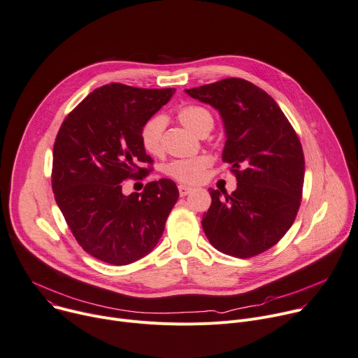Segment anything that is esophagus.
<instances>
[{"label":"esophagus","instance_id":"obj_1","mask_svg":"<svg viewBox=\"0 0 358 358\" xmlns=\"http://www.w3.org/2000/svg\"><path fill=\"white\" fill-rule=\"evenodd\" d=\"M192 191V188L191 187H188V185H178V192H180V196L181 197H185V196H188V194Z\"/></svg>","mask_w":358,"mask_h":358}]
</instances>
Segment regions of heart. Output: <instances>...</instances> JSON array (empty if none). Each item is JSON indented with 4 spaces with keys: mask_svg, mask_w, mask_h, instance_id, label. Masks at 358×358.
<instances>
[{
    "mask_svg": "<svg viewBox=\"0 0 358 358\" xmlns=\"http://www.w3.org/2000/svg\"><path fill=\"white\" fill-rule=\"evenodd\" d=\"M178 121L192 134L201 136L206 131H210L214 125L211 113L201 106H184L177 111ZM164 120L161 117H152L147 120L140 129V141L145 152L150 155L158 157L162 154V131H164ZM210 166V159L206 155H197L191 158L173 159L164 167V173L174 178L176 181L184 184L199 182L207 167Z\"/></svg>",
    "mask_w": 358,
    "mask_h": 358,
    "instance_id": "1",
    "label": "heart"
}]
</instances>
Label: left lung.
I'll return each mask as SVG.
<instances>
[{
	"instance_id": "obj_1",
	"label": "left lung",
	"mask_w": 358,
	"mask_h": 358,
	"mask_svg": "<svg viewBox=\"0 0 358 358\" xmlns=\"http://www.w3.org/2000/svg\"><path fill=\"white\" fill-rule=\"evenodd\" d=\"M185 92L218 110L227 137L222 161L237 178V189L224 197L210 189L203 230L224 254H262L284 237L301 204L304 154L297 133L271 96L243 78Z\"/></svg>"
}]
</instances>
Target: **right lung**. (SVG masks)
<instances>
[{"label": "right lung", "instance_id": "obj_1", "mask_svg": "<svg viewBox=\"0 0 358 358\" xmlns=\"http://www.w3.org/2000/svg\"><path fill=\"white\" fill-rule=\"evenodd\" d=\"M174 91L111 83L88 94L59 127L52 150L54 197L77 243L104 263L131 264L152 251L178 200L169 178L129 196L121 184L152 170L140 167L152 164L140 129Z\"/></svg>", "mask_w": 358, "mask_h": 358}]
</instances>
